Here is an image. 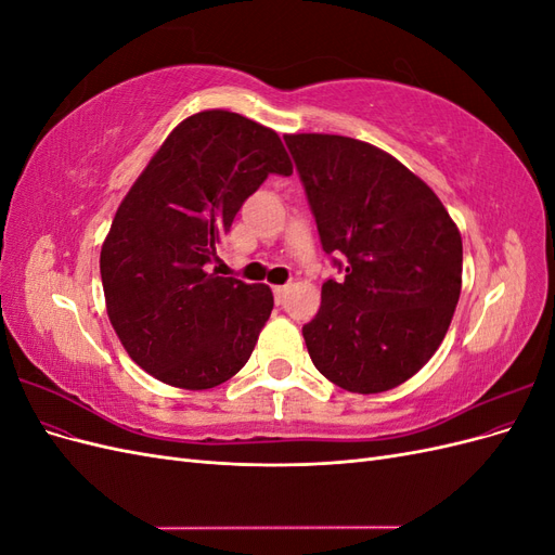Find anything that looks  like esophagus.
Masks as SVG:
<instances>
[{"label": "esophagus", "mask_w": 555, "mask_h": 555, "mask_svg": "<svg viewBox=\"0 0 555 555\" xmlns=\"http://www.w3.org/2000/svg\"><path fill=\"white\" fill-rule=\"evenodd\" d=\"M287 292H289V287H287V284H280V287H273V296H275V304H282V300H284V296H287Z\"/></svg>", "instance_id": "34e87169"}]
</instances>
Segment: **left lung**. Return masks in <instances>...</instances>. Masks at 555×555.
Wrapping results in <instances>:
<instances>
[{
	"label": "left lung",
	"mask_w": 555,
	"mask_h": 555,
	"mask_svg": "<svg viewBox=\"0 0 555 555\" xmlns=\"http://www.w3.org/2000/svg\"><path fill=\"white\" fill-rule=\"evenodd\" d=\"M326 255V280L304 338L314 367L351 393H382L430 361L463 282L456 222L428 184L384 150L335 133H287ZM340 266V263H338Z\"/></svg>",
	"instance_id": "8db88e82"
}]
</instances>
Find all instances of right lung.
<instances>
[{"mask_svg":"<svg viewBox=\"0 0 555 555\" xmlns=\"http://www.w3.org/2000/svg\"><path fill=\"white\" fill-rule=\"evenodd\" d=\"M292 171L273 129L222 108L184 117L147 162L99 257L111 324L145 373L204 391L247 363L273 292L215 275L210 261L245 198Z\"/></svg>","mask_w":555,"mask_h":555,"instance_id":"1","label":"right lung"}]
</instances>
